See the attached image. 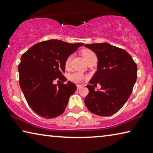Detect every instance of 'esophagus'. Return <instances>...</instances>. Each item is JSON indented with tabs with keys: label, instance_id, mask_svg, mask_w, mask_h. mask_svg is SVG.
<instances>
[{
	"label": "esophagus",
	"instance_id": "obj_1",
	"mask_svg": "<svg viewBox=\"0 0 153 153\" xmlns=\"http://www.w3.org/2000/svg\"><path fill=\"white\" fill-rule=\"evenodd\" d=\"M83 87L82 85H80V84H77V89L79 90L80 88H82Z\"/></svg>",
	"mask_w": 153,
	"mask_h": 153
}]
</instances>
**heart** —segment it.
<instances>
[{"mask_svg": "<svg viewBox=\"0 0 153 153\" xmlns=\"http://www.w3.org/2000/svg\"><path fill=\"white\" fill-rule=\"evenodd\" d=\"M82 55L84 56V58L85 60H86V61L88 60L89 59L92 57V56H96L94 52L90 50V49H83L82 51ZM71 61V55L67 56V59H65V67L66 69H68L69 68V67H70ZM84 77V75L82 73H80V72H75V73L70 75V76H69V79L74 82L79 83L82 81Z\"/></svg>", "mask_w": 153, "mask_h": 153, "instance_id": "1", "label": "heart"}]
</instances>
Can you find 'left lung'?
I'll use <instances>...</instances> for the list:
<instances>
[{
  "label": "left lung",
  "instance_id": "8db88e82",
  "mask_svg": "<svg viewBox=\"0 0 153 153\" xmlns=\"http://www.w3.org/2000/svg\"><path fill=\"white\" fill-rule=\"evenodd\" d=\"M85 46L94 51L98 59L97 71L90 80V85L86 86L89 93L85 105L95 115H112L123 107L132 92L137 78L136 63L125 50L109 44ZM98 82L102 88L95 91Z\"/></svg>",
  "mask_w": 153,
  "mask_h": 153
}]
</instances>
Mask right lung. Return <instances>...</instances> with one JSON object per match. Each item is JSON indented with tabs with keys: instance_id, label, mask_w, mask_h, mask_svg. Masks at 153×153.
I'll list each match as a JSON object with an SVG mask.
<instances>
[{
	"instance_id": "1",
	"label": "right lung",
	"mask_w": 153,
	"mask_h": 153,
	"mask_svg": "<svg viewBox=\"0 0 153 153\" xmlns=\"http://www.w3.org/2000/svg\"><path fill=\"white\" fill-rule=\"evenodd\" d=\"M83 43L48 40L36 44L23 54L18 65L19 85L27 104L41 117L54 118L63 113L76 84L67 79L65 61ZM55 79L61 84L54 85Z\"/></svg>"
}]
</instances>
